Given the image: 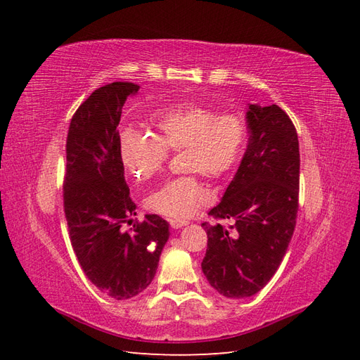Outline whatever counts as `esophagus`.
<instances>
[{
	"label": "esophagus",
	"instance_id": "1",
	"mask_svg": "<svg viewBox=\"0 0 360 360\" xmlns=\"http://www.w3.org/2000/svg\"><path fill=\"white\" fill-rule=\"evenodd\" d=\"M169 225H171V228H174V230H179V228L188 225V221H174V219H171Z\"/></svg>",
	"mask_w": 360,
	"mask_h": 360
}]
</instances>
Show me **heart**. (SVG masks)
Masks as SVG:
<instances>
[{
  "mask_svg": "<svg viewBox=\"0 0 360 360\" xmlns=\"http://www.w3.org/2000/svg\"><path fill=\"white\" fill-rule=\"evenodd\" d=\"M155 135L127 130L122 136V159L139 181L153 179L169 151L183 150V171L193 172L171 179L146 200L150 212L181 221L197 213L209 201L200 177L212 181L231 176L246 147V124L240 117L221 115L198 103L165 106L153 117Z\"/></svg>",
  "mask_w": 360,
  "mask_h": 360,
  "instance_id": "heart-1",
  "label": "heart"
}]
</instances>
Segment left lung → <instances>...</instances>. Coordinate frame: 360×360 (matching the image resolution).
Listing matches in <instances>:
<instances>
[{
    "label": "left lung",
    "instance_id": "obj_1",
    "mask_svg": "<svg viewBox=\"0 0 360 360\" xmlns=\"http://www.w3.org/2000/svg\"><path fill=\"white\" fill-rule=\"evenodd\" d=\"M248 148L221 202L204 222L201 263L209 284L225 297L254 296L275 275L296 226L300 155L296 127L278 105H249Z\"/></svg>",
    "mask_w": 360,
    "mask_h": 360
}]
</instances>
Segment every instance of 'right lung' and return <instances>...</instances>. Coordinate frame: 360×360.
<instances>
[{"label": "right lung", "instance_id": "add662e5", "mask_svg": "<svg viewBox=\"0 0 360 360\" xmlns=\"http://www.w3.org/2000/svg\"><path fill=\"white\" fill-rule=\"evenodd\" d=\"M138 90L132 82L94 90L73 114L66 141L63 200L72 248L85 276L115 300L151 284L169 237L158 214L124 230L136 205L124 180L118 123L127 96Z\"/></svg>", "mask_w": 360, "mask_h": 360}]
</instances>
